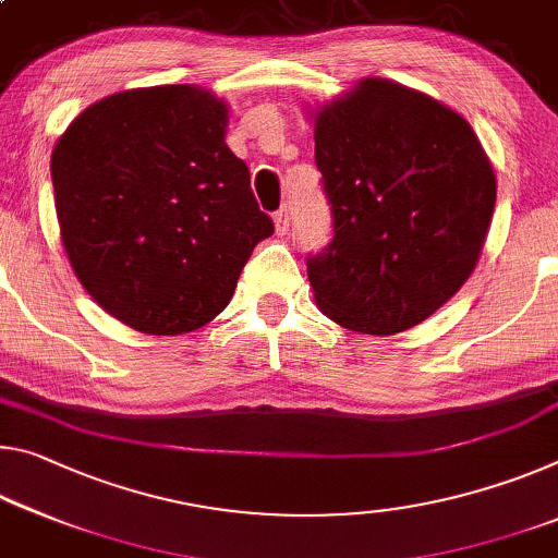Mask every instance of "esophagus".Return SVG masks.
Wrapping results in <instances>:
<instances>
[{
	"label": "esophagus",
	"mask_w": 558,
	"mask_h": 558,
	"mask_svg": "<svg viewBox=\"0 0 558 558\" xmlns=\"http://www.w3.org/2000/svg\"><path fill=\"white\" fill-rule=\"evenodd\" d=\"M276 228H278V233L280 235H286L288 231H290V208L288 206H282L276 216Z\"/></svg>",
	"instance_id": "esophagus-1"
}]
</instances>
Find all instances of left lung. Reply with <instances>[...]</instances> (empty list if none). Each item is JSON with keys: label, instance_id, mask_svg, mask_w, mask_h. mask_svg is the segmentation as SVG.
Wrapping results in <instances>:
<instances>
[{"label": "left lung", "instance_id": "obj_1", "mask_svg": "<svg viewBox=\"0 0 558 558\" xmlns=\"http://www.w3.org/2000/svg\"><path fill=\"white\" fill-rule=\"evenodd\" d=\"M315 163L332 238L307 255V278L330 320L395 335L464 286L497 181L459 113L402 84L365 78L317 113Z\"/></svg>", "mask_w": 558, "mask_h": 558}]
</instances>
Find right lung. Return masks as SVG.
I'll return each instance as SVG.
<instances>
[{"mask_svg": "<svg viewBox=\"0 0 558 558\" xmlns=\"http://www.w3.org/2000/svg\"><path fill=\"white\" fill-rule=\"evenodd\" d=\"M226 104L196 86L134 88L88 106L54 146L72 268L134 330L181 335L214 320L276 231L226 146Z\"/></svg>", "mask_w": 558, "mask_h": 558, "instance_id": "add662e5", "label": "right lung"}]
</instances>
